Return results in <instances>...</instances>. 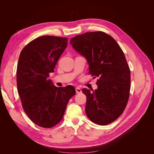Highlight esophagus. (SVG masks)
<instances>
[{
  "mask_svg": "<svg viewBox=\"0 0 154 154\" xmlns=\"http://www.w3.org/2000/svg\"><path fill=\"white\" fill-rule=\"evenodd\" d=\"M76 92L77 94H80V93H82V91L81 90V88H80L76 87Z\"/></svg>",
  "mask_w": 154,
  "mask_h": 154,
  "instance_id": "1",
  "label": "esophagus"
}]
</instances>
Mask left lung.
<instances>
[{
	"label": "left lung",
	"mask_w": 154,
	"mask_h": 154,
	"mask_svg": "<svg viewBox=\"0 0 154 154\" xmlns=\"http://www.w3.org/2000/svg\"><path fill=\"white\" fill-rule=\"evenodd\" d=\"M70 44L84 56L92 76L97 77V88H83L85 112L91 122L106 125L117 119L127 105L130 70L122 48L112 37L102 31L87 32L71 38Z\"/></svg>",
	"instance_id": "8db88e82"
}]
</instances>
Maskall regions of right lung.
<instances>
[{
  "instance_id": "right-lung-1",
  "label": "right lung",
  "mask_w": 154,
  "mask_h": 154,
  "mask_svg": "<svg viewBox=\"0 0 154 154\" xmlns=\"http://www.w3.org/2000/svg\"><path fill=\"white\" fill-rule=\"evenodd\" d=\"M68 38L43 36L22 50L17 69V84L22 105L32 122L51 128L61 122L75 88L54 86L49 79L67 45Z\"/></svg>"
}]
</instances>
